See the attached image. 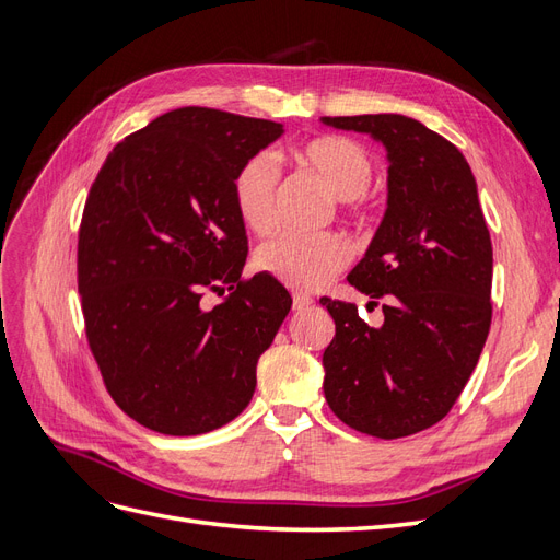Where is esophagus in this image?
Masks as SVG:
<instances>
[{"mask_svg": "<svg viewBox=\"0 0 560 560\" xmlns=\"http://www.w3.org/2000/svg\"><path fill=\"white\" fill-rule=\"evenodd\" d=\"M313 306V296H308V294H294L292 296V308L296 311V313H303V311H308Z\"/></svg>", "mask_w": 560, "mask_h": 560, "instance_id": "obj_1", "label": "esophagus"}]
</instances>
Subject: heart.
I'll return each instance as SVG.
<instances>
[{
    "label": "heart",
    "mask_w": 560,
    "mask_h": 560,
    "mask_svg": "<svg viewBox=\"0 0 560 560\" xmlns=\"http://www.w3.org/2000/svg\"><path fill=\"white\" fill-rule=\"evenodd\" d=\"M294 159L341 200L343 210L362 212L366 189L376 177V159L358 140L327 135L296 147ZM280 171L276 159L261 151L249 156L233 177V206L241 222L266 235L278 222ZM350 259L348 243L336 233L322 235H278L257 252V266L292 290H317Z\"/></svg>",
    "instance_id": "heart-1"
}]
</instances>
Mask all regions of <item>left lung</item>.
<instances>
[{"label":"left lung","mask_w":560,"mask_h":560,"mask_svg":"<svg viewBox=\"0 0 560 560\" xmlns=\"http://www.w3.org/2000/svg\"><path fill=\"white\" fill-rule=\"evenodd\" d=\"M387 149V210L348 282L383 303L322 296L336 334L322 354L325 397L348 428L399 439L436 425L479 362L493 317V245L471 167L442 135L401 114L322 116Z\"/></svg>","instance_id":"8db88e82"}]
</instances>
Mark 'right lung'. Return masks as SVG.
I'll use <instances>...</instances> for the list:
<instances>
[{
	"label": "right lung",
	"mask_w": 560,
	"mask_h": 560,
	"mask_svg": "<svg viewBox=\"0 0 560 560\" xmlns=\"http://www.w3.org/2000/svg\"><path fill=\"white\" fill-rule=\"evenodd\" d=\"M282 124L182 107L118 142L91 186L77 276L86 338L107 393L140 425L206 434L243 413L257 362L292 308L268 273L241 278L238 167ZM230 296L206 312V289Z\"/></svg>",
	"instance_id": "1"
}]
</instances>
